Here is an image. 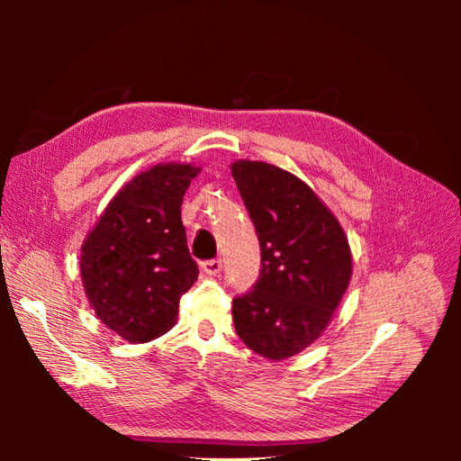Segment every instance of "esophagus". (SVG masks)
<instances>
[{
    "mask_svg": "<svg viewBox=\"0 0 461 461\" xmlns=\"http://www.w3.org/2000/svg\"><path fill=\"white\" fill-rule=\"evenodd\" d=\"M201 268L205 275L209 276H217L221 272V260L220 258H213V260H205L201 264Z\"/></svg>",
    "mask_w": 461,
    "mask_h": 461,
    "instance_id": "obj_1",
    "label": "esophagus"
}]
</instances>
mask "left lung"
<instances>
[{
    "label": "left lung",
    "instance_id": "left-lung-1",
    "mask_svg": "<svg viewBox=\"0 0 461 461\" xmlns=\"http://www.w3.org/2000/svg\"><path fill=\"white\" fill-rule=\"evenodd\" d=\"M231 176L260 241V276L231 305L249 349L285 360L309 348L352 278V252L339 221L309 185L268 162L238 160Z\"/></svg>",
    "mask_w": 461,
    "mask_h": 461
}]
</instances>
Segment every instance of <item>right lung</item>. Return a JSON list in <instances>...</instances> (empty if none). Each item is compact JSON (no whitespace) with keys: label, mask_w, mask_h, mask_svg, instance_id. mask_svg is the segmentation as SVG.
Returning <instances> with one entry per match:
<instances>
[{"label":"right lung","mask_w":461,"mask_h":461,"mask_svg":"<svg viewBox=\"0 0 461 461\" xmlns=\"http://www.w3.org/2000/svg\"><path fill=\"white\" fill-rule=\"evenodd\" d=\"M193 165H156L109 201L81 248V278L95 315L130 343L165 335L197 280L181 220Z\"/></svg>","instance_id":"obj_1"}]
</instances>
